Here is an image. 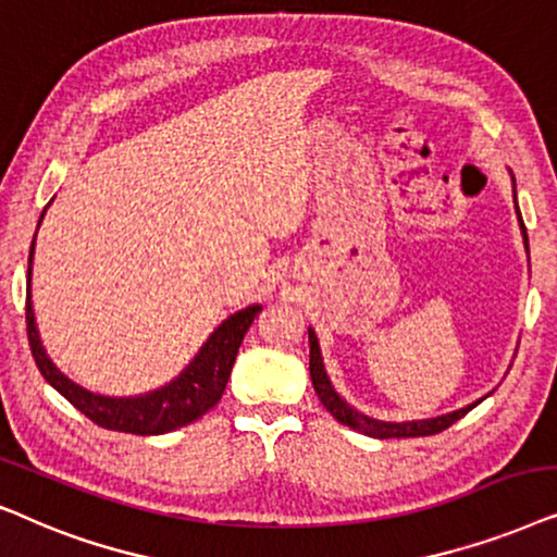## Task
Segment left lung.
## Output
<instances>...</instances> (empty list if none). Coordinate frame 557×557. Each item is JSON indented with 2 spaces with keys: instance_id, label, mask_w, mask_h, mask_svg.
<instances>
[{
  "instance_id": "8db88e82",
  "label": "left lung",
  "mask_w": 557,
  "mask_h": 557,
  "mask_svg": "<svg viewBox=\"0 0 557 557\" xmlns=\"http://www.w3.org/2000/svg\"><path fill=\"white\" fill-rule=\"evenodd\" d=\"M517 219H520V228H522V236H524V247H528V232H524V224H522V216H520V209H517ZM528 255H530V247H528ZM308 341H310V380H313V389L318 399H321L325 410H329L333 418H336L341 425L351 428V430H359V433L369 435V438H420V435H435L441 433V430H446L454 425L456 420H461L466 412L473 410L479 403L473 405H466L461 410H454L448 414H441V418H430V420H412V422H384V420H374L369 418V414L354 410L351 405L346 403V399H341V395L336 389H333V384L329 380V374H325V367H323V356H321V348H318V336L313 329H308Z\"/></svg>"
}]
</instances>
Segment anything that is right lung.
<instances>
[{
    "mask_svg": "<svg viewBox=\"0 0 557 557\" xmlns=\"http://www.w3.org/2000/svg\"><path fill=\"white\" fill-rule=\"evenodd\" d=\"M46 211L40 213V221ZM40 226V224H37ZM33 255H35V239L29 247V264H27V338L29 348H33V359L40 374L46 376L50 387L61 392L69 403L86 414L88 420L96 422L99 428L119 430V433L132 435H162L170 430H177L188 422L198 420L201 414L211 410L224 395L228 374L239 354V346L244 341V333L249 331L255 315L262 310V306H249L239 310V313L228 315L216 331L211 333L209 341L201 346V351L193 356V361L168 382L165 387L145 392V395L135 397H107L88 392L69 380L53 361L48 359L46 348L40 344V333L35 325V310H33V295H29V280H33Z\"/></svg>",
    "mask_w": 557,
    "mask_h": 557,
    "instance_id": "add662e5",
    "label": "right lung"
}]
</instances>
